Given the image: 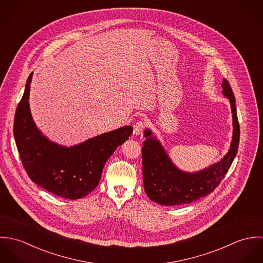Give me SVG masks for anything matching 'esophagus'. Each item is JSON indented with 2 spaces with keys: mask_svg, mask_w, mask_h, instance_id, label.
Segmentation results:
<instances>
[{
  "mask_svg": "<svg viewBox=\"0 0 263 263\" xmlns=\"http://www.w3.org/2000/svg\"><path fill=\"white\" fill-rule=\"evenodd\" d=\"M144 127H145V123L143 121H141V120L137 121L134 124V135H136V136L142 135V133L144 130Z\"/></svg>",
  "mask_w": 263,
  "mask_h": 263,
  "instance_id": "obj_1",
  "label": "esophagus"
}]
</instances>
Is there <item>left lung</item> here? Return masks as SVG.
<instances>
[{
	"label": "left lung",
	"mask_w": 263,
	"mask_h": 263,
	"mask_svg": "<svg viewBox=\"0 0 263 263\" xmlns=\"http://www.w3.org/2000/svg\"><path fill=\"white\" fill-rule=\"evenodd\" d=\"M222 87V93L231 105L233 137L230 149L219 162L196 172L183 171L172 162L150 128L144 130L143 181L147 195L154 202L170 206L190 203L213 192L224 178L238 151L240 126L235 96L226 79Z\"/></svg>",
	"instance_id": "8db88e82"
}]
</instances>
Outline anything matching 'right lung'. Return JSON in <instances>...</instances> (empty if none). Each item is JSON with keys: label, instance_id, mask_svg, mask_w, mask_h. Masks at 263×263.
<instances>
[{"label": "right lung", "instance_id": "obj_1", "mask_svg": "<svg viewBox=\"0 0 263 263\" xmlns=\"http://www.w3.org/2000/svg\"><path fill=\"white\" fill-rule=\"evenodd\" d=\"M31 73L14 120V138L22 164L38 186L58 196L79 199L97 187L106 161L133 133L125 125L75 146L51 142L38 128L29 107Z\"/></svg>", "mask_w": 263, "mask_h": 263}]
</instances>
